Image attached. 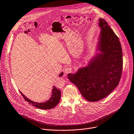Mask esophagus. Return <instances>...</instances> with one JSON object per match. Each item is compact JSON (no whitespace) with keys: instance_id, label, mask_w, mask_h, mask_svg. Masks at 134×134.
<instances>
[{"instance_id":"esophagus-1","label":"esophagus","mask_w":134,"mask_h":134,"mask_svg":"<svg viewBox=\"0 0 134 134\" xmlns=\"http://www.w3.org/2000/svg\"><path fill=\"white\" fill-rule=\"evenodd\" d=\"M71 71H72V69H71L70 67H67L65 68V72L66 74H69V73L71 72Z\"/></svg>"}]
</instances>
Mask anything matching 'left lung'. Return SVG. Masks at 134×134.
Returning a JSON list of instances; mask_svg holds the SVG:
<instances>
[{
    "label": "left lung",
    "mask_w": 134,
    "mask_h": 134,
    "mask_svg": "<svg viewBox=\"0 0 134 134\" xmlns=\"http://www.w3.org/2000/svg\"><path fill=\"white\" fill-rule=\"evenodd\" d=\"M101 33L99 38L100 54L89 65L80 68L76 74H69V80L76 85L86 100L99 101L118 86L123 69V53L118 36L108 24L100 19Z\"/></svg>",
    "instance_id": "left-lung-1"
}]
</instances>
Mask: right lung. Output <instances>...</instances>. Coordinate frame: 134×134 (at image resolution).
<instances>
[{"label": "right lung", "mask_w": 134, "mask_h": 134, "mask_svg": "<svg viewBox=\"0 0 134 134\" xmlns=\"http://www.w3.org/2000/svg\"><path fill=\"white\" fill-rule=\"evenodd\" d=\"M63 72H62L59 75V76L61 77L63 76ZM20 92L21 93V95L23 97L25 101L29 102V104H31L32 106H34L36 108H37L41 109H43V110L51 109L55 107L59 103L60 99V96H61L60 91L59 89H58L57 88H56L55 86H54L53 89L52 90V97L48 101H46L44 103H36L28 99L26 97H25L24 95L23 94V93L21 92V91H20Z\"/></svg>", "instance_id": "1"}]
</instances>
